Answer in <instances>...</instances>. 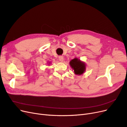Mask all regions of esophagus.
I'll use <instances>...</instances> for the list:
<instances>
[{"mask_svg":"<svg viewBox=\"0 0 127 127\" xmlns=\"http://www.w3.org/2000/svg\"><path fill=\"white\" fill-rule=\"evenodd\" d=\"M59 60L61 62H63L64 61V57L63 56H59Z\"/></svg>","mask_w":127,"mask_h":127,"instance_id":"1","label":"esophagus"}]
</instances>
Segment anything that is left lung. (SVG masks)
<instances>
[{"mask_svg":"<svg viewBox=\"0 0 127 127\" xmlns=\"http://www.w3.org/2000/svg\"><path fill=\"white\" fill-rule=\"evenodd\" d=\"M70 65L74 70L76 75H82L85 70V64L77 58H74L70 61Z\"/></svg>","mask_w":127,"mask_h":127,"instance_id":"left-lung-1","label":"left lung"}]
</instances>
